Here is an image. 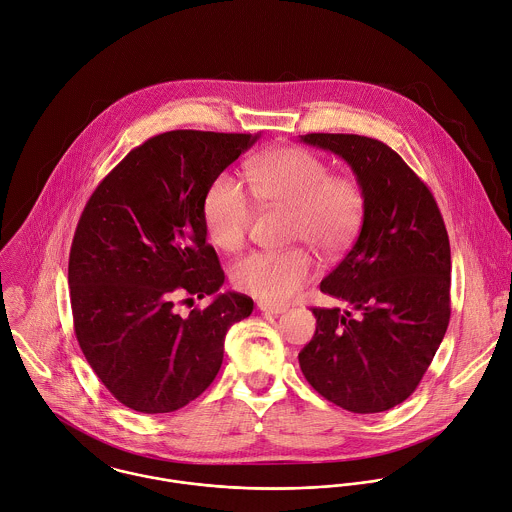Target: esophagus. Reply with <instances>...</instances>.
Returning <instances> with one entry per match:
<instances>
[{"mask_svg":"<svg viewBox=\"0 0 512 512\" xmlns=\"http://www.w3.org/2000/svg\"><path fill=\"white\" fill-rule=\"evenodd\" d=\"M257 307H259V310H263V312H271V314H283V312H287V310H289L287 305H271V303H263V301H259V303H257Z\"/></svg>","mask_w":512,"mask_h":512,"instance_id":"34e87169","label":"esophagus"}]
</instances>
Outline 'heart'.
I'll return each mask as SVG.
<instances>
[{
  "instance_id": "1",
  "label": "heart",
  "mask_w": 512,
  "mask_h": 512,
  "mask_svg": "<svg viewBox=\"0 0 512 512\" xmlns=\"http://www.w3.org/2000/svg\"><path fill=\"white\" fill-rule=\"evenodd\" d=\"M247 180L257 204L291 211L289 241L308 243L324 257L342 255L362 227L366 196L358 178L330 174V166L308 150H271L247 166ZM202 215L217 249L233 253L245 245L253 205L229 174L209 184ZM312 275L314 261L303 247L251 253L231 267L235 289L271 305L289 303Z\"/></svg>"
}]
</instances>
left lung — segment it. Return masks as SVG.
<instances>
[{
  "label": "left lung",
  "mask_w": 512,
  "mask_h": 512,
  "mask_svg": "<svg viewBox=\"0 0 512 512\" xmlns=\"http://www.w3.org/2000/svg\"><path fill=\"white\" fill-rule=\"evenodd\" d=\"M354 170L366 196L360 235L320 291L358 310L312 308L316 332L299 354L308 384L354 413L408 400L451 316V249L429 188L388 144L358 134L312 132Z\"/></svg>",
  "instance_id": "obj_1"
}]
</instances>
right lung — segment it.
Listing matches in <instances>:
<instances>
[{"label":"right lung","instance_id":"obj_1","mask_svg":"<svg viewBox=\"0 0 512 512\" xmlns=\"http://www.w3.org/2000/svg\"><path fill=\"white\" fill-rule=\"evenodd\" d=\"M259 134L172 130L126 154L85 205L69 255L79 346L126 408L170 413L202 396L223 362L231 324L253 312L207 243L209 184ZM214 295L188 317L173 305Z\"/></svg>","mask_w":512,"mask_h":512}]
</instances>
